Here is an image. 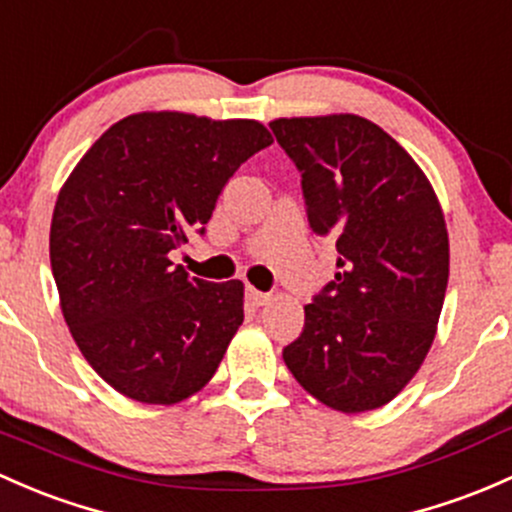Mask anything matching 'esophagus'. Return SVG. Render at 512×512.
I'll return each instance as SVG.
<instances>
[{
  "label": "esophagus",
  "instance_id": "esophagus-1",
  "mask_svg": "<svg viewBox=\"0 0 512 512\" xmlns=\"http://www.w3.org/2000/svg\"><path fill=\"white\" fill-rule=\"evenodd\" d=\"M245 294H247V301H250L252 306H265V304H270V301H272V294L257 292L255 287H247Z\"/></svg>",
  "mask_w": 512,
  "mask_h": 512
}]
</instances>
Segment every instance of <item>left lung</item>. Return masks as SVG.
I'll list each match as a JSON object with an SVG mask.
<instances>
[{"mask_svg": "<svg viewBox=\"0 0 512 512\" xmlns=\"http://www.w3.org/2000/svg\"><path fill=\"white\" fill-rule=\"evenodd\" d=\"M270 127L301 171L311 230L338 250L336 279L304 306L284 363L331 410H378L437 336L449 282L439 198L417 161L365 117H279Z\"/></svg>", "mask_w": 512, "mask_h": 512, "instance_id": "obj_1", "label": "left lung"}]
</instances>
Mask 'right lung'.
<instances>
[{
	"mask_svg": "<svg viewBox=\"0 0 512 512\" xmlns=\"http://www.w3.org/2000/svg\"><path fill=\"white\" fill-rule=\"evenodd\" d=\"M270 144L255 120L137 112L102 134L58 193L51 270L63 319L129 400L174 405L218 370L245 319V287L191 279L169 252L203 235L230 176Z\"/></svg>",
	"mask_w": 512,
	"mask_h": 512,
	"instance_id": "obj_1",
	"label": "right lung"
}]
</instances>
